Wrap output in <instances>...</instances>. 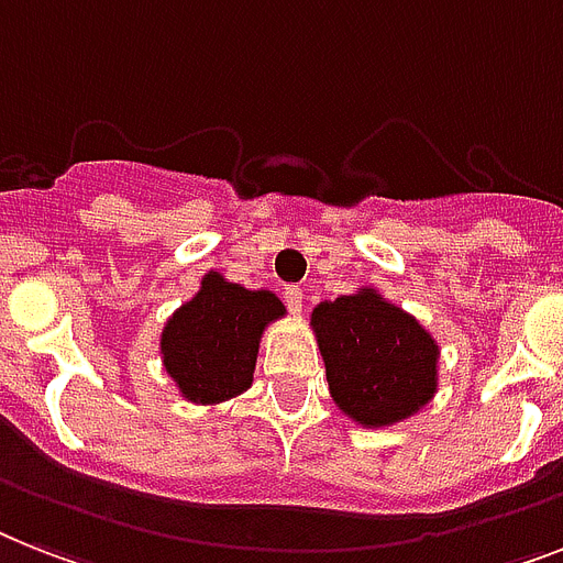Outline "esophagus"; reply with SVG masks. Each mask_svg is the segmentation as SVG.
<instances>
[{"label": "esophagus", "instance_id": "obj_1", "mask_svg": "<svg viewBox=\"0 0 563 563\" xmlns=\"http://www.w3.org/2000/svg\"><path fill=\"white\" fill-rule=\"evenodd\" d=\"M282 296H285V305L292 310V313H301V301H305V292H301L299 285H287Z\"/></svg>", "mask_w": 563, "mask_h": 563}]
</instances>
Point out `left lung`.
I'll return each instance as SVG.
<instances>
[{
  "label": "left lung",
  "instance_id": "1",
  "mask_svg": "<svg viewBox=\"0 0 563 563\" xmlns=\"http://www.w3.org/2000/svg\"><path fill=\"white\" fill-rule=\"evenodd\" d=\"M310 328L333 402L365 429L408 420L438 394L440 345L374 287L316 305Z\"/></svg>",
  "mask_w": 563,
  "mask_h": 563
}]
</instances>
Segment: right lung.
<instances>
[{
	"instance_id": "1",
	"label": "right lung",
	"mask_w": 563,
	"mask_h": 563,
	"mask_svg": "<svg viewBox=\"0 0 563 563\" xmlns=\"http://www.w3.org/2000/svg\"><path fill=\"white\" fill-rule=\"evenodd\" d=\"M285 316L271 290H247L207 273L201 290L169 316L161 360L178 391L198 406H218L253 385L264 328Z\"/></svg>"
}]
</instances>
